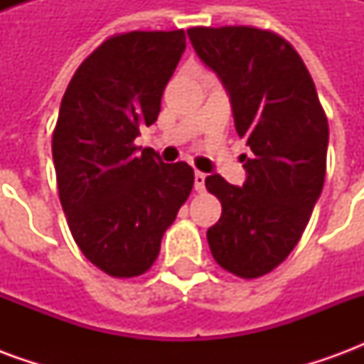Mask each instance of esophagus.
Listing matches in <instances>:
<instances>
[{"mask_svg":"<svg viewBox=\"0 0 364 364\" xmlns=\"http://www.w3.org/2000/svg\"><path fill=\"white\" fill-rule=\"evenodd\" d=\"M205 181H206V175L203 171H197L195 173V191L197 193H203L205 191Z\"/></svg>","mask_w":364,"mask_h":364,"instance_id":"1","label":"esophagus"}]
</instances>
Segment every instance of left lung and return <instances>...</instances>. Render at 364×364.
<instances>
[{"label": "left lung", "instance_id": "obj_1", "mask_svg": "<svg viewBox=\"0 0 364 364\" xmlns=\"http://www.w3.org/2000/svg\"><path fill=\"white\" fill-rule=\"evenodd\" d=\"M187 35L230 93L236 132L252 150L244 187L206 177L222 205L206 240L222 269L257 279L289 257L320 198L328 117L312 75L281 35L255 27H193Z\"/></svg>", "mask_w": 364, "mask_h": 364}]
</instances>
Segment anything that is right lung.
Segmentation results:
<instances>
[{"label":"right lung","mask_w":364,"mask_h":364,"mask_svg":"<svg viewBox=\"0 0 364 364\" xmlns=\"http://www.w3.org/2000/svg\"><path fill=\"white\" fill-rule=\"evenodd\" d=\"M185 31H130L97 46L62 97L52 134L58 195L75 244L117 279L146 273L195 173L134 144L158 120Z\"/></svg>","instance_id":"right-lung-1"}]
</instances>
